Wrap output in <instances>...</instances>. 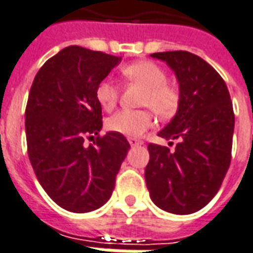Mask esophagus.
Wrapping results in <instances>:
<instances>
[{
	"label": "esophagus",
	"mask_w": 253,
	"mask_h": 253,
	"mask_svg": "<svg viewBox=\"0 0 253 253\" xmlns=\"http://www.w3.org/2000/svg\"><path fill=\"white\" fill-rule=\"evenodd\" d=\"M128 141H129V144L132 147L141 146V144H143V141L137 140V139H135V137H129V139H128Z\"/></svg>",
	"instance_id": "esophagus-1"
}]
</instances>
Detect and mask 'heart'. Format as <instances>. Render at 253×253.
Wrapping results in <instances>:
<instances>
[{"label": "heart", "instance_id": "b5f03b06", "mask_svg": "<svg viewBox=\"0 0 253 253\" xmlns=\"http://www.w3.org/2000/svg\"><path fill=\"white\" fill-rule=\"evenodd\" d=\"M123 76L129 83L144 88L141 106L151 107L159 117L174 114L180 103V92L174 85L166 82L165 71L151 61H137L124 66ZM96 101L105 110L110 112L117 105L118 87L110 80H102L95 89ZM154 124L148 110H121L107 120L106 126L121 135L137 137Z\"/></svg>", "mask_w": 253, "mask_h": 253}]
</instances>
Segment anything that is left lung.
<instances>
[{"label": "left lung", "mask_w": 253, "mask_h": 253, "mask_svg": "<svg viewBox=\"0 0 253 253\" xmlns=\"http://www.w3.org/2000/svg\"><path fill=\"white\" fill-rule=\"evenodd\" d=\"M174 72L180 88L175 116L158 136L180 139L175 150L148 144L144 177L150 198L164 211L187 215L219 191L232 158L234 113L223 79L189 51L154 53Z\"/></svg>", "instance_id": "left-lung-1"}]
</instances>
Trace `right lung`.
<instances>
[{
  "label": "right lung",
  "mask_w": 253,
  "mask_h": 253,
  "mask_svg": "<svg viewBox=\"0 0 253 253\" xmlns=\"http://www.w3.org/2000/svg\"><path fill=\"white\" fill-rule=\"evenodd\" d=\"M121 57L80 46L46 61L34 79L26 107L28 157L39 184L62 209L89 212L110 199L130 148L125 136L102 129L96 85ZM95 137L87 146L85 137Z\"/></svg>",
  "instance_id": "1"
}]
</instances>
